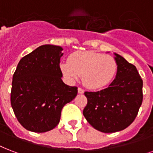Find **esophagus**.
I'll list each match as a JSON object with an SVG mask.
<instances>
[{"mask_svg":"<svg viewBox=\"0 0 153 153\" xmlns=\"http://www.w3.org/2000/svg\"><path fill=\"white\" fill-rule=\"evenodd\" d=\"M84 92H85V90H84L83 89L78 88V93H79V94H84Z\"/></svg>","mask_w":153,"mask_h":153,"instance_id":"obj_1","label":"esophagus"}]
</instances>
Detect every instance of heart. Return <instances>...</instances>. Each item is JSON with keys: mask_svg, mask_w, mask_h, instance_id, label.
Wrapping results in <instances>:
<instances>
[{"mask_svg": "<svg viewBox=\"0 0 153 153\" xmlns=\"http://www.w3.org/2000/svg\"><path fill=\"white\" fill-rule=\"evenodd\" d=\"M117 62L112 56L93 51H77L69 57V62L60 64L64 76L75 81L82 76V83L89 89L105 87L111 82L117 72Z\"/></svg>", "mask_w": 153, "mask_h": 153, "instance_id": "obj_1", "label": "heart"}]
</instances>
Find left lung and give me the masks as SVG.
<instances>
[{"instance_id": "obj_1", "label": "left lung", "mask_w": 153, "mask_h": 153, "mask_svg": "<svg viewBox=\"0 0 153 153\" xmlns=\"http://www.w3.org/2000/svg\"><path fill=\"white\" fill-rule=\"evenodd\" d=\"M117 73L106 89L85 92L88 102L83 111L92 127L104 133L124 130L137 116L143 102V81L135 65L114 53Z\"/></svg>"}]
</instances>
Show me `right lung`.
<instances>
[{
  "label": "right lung",
  "instance_id": "obj_1",
  "mask_svg": "<svg viewBox=\"0 0 153 153\" xmlns=\"http://www.w3.org/2000/svg\"><path fill=\"white\" fill-rule=\"evenodd\" d=\"M62 51L59 46H40L21 59L13 76L11 105L28 131L42 133L55 128L64 105L77 94V87L62 81Z\"/></svg>",
  "mask_w": 153,
  "mask_h": 153
}]
</instances>
